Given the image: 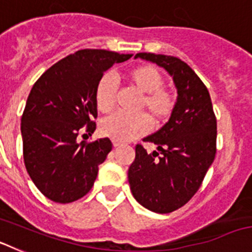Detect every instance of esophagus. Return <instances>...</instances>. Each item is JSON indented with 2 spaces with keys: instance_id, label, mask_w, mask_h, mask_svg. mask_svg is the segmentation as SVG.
I'll return each mask as SVG.
<instances>
[{
  "instance_id": "1",
  "label": "esophagus",
  "mask_w": 252,
  "mask_h": 252,
  "mask_svg": "<svg viewBox=\"0 0 252 252\" xmlns=\"http://www.w3.org/2000/svg\"><path fill=\"white\" fill-rule=\"evenodd\" d=\"M122 145H124V142L119 141V140H113V146H115V148H120V146Z\"/></svg>"
}]
</instances>
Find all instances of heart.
Wrapping results in <instances>:
<instances>
[{"instance_id": "obj_1", "label": "heart", "mask_w": 252, "mask_h": 252, "mask_svg": "<svg viewBox=\"0 0 252 252\" xmlns=\"http://www.w3.org/2000/svg\"><path fill=\"white\" fill-rule=\"evenodd\" d=\"M125 81L133 90L142 93L139 110L148 112L154 124H162L169 119L175 107V95L164 88V77L155 66L141 64L124 74ZM95 106L101 113L113 110L116 101V83L110 75H103L95 87ZM150 127L146 115L126 116L115 113L101 122L99 130L104 136L119 141H128L145 133Z\"/></svg>"}]
</instances>
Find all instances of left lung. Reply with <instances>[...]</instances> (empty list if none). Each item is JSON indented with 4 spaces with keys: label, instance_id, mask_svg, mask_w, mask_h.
Here are the masks:
<instances>
[{
    "label": "left lung",
    "instance_id": "8db88e82",
    "mask_svg": "<svg viewBox=\"0 0 252 252\" xmlns=\"http://www.w3.org/2000/svg\"><path fill=\"white\" fill-rule=\"evenodd\" d=\"M135 58L162 66L173 77L177 102L170 119L145 137L158 151L137 144L128 183L137 202L157 213L183 207L197 193L216 155L217 121L208 90L190 66L170 55L139 53Z\"/></svg>",
    "mask_w": 252,
    "mask_h": 252
}]
</instances>
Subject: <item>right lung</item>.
<instances>
[{"label": "right lung", "instance_id": "obj_1", "mask_svg": "<svg viewBox=\"0 0 252 252\" xmlns=\"http://www.w3.org/2000/svg\"><path fill=\"white\" fill-rule=\"evenodd\" d=\"M102 49L75 51L35 82L21 117L26 170L50 201L70 203L93 187L99 164L112 150L108 137L78 142L81 130H95V87L115 63L130 59Z\"/></svg>", "mask_w": 252, "mask_h": 252}]
</instances>
